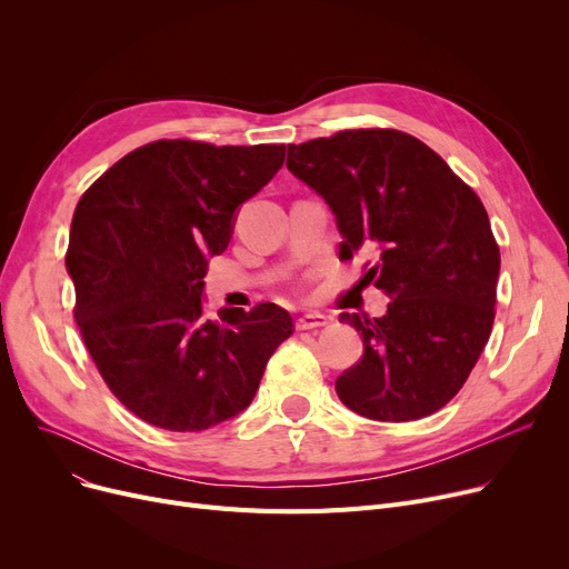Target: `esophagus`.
<instances>
[{"mask_svg": "<svg viewBox=\"0 0 569 569\" xmlns=\"http://www.w3.org/2000/svg\"><path fill=\"white\" fill-rule=\"evenodd\" d=\"M325 325H330V318L322 316V313H307V316L295 320V327H297V330H300V332L316 330V327H325Z\"/></svg>", "mask_w": 569, "mask_h": 569, "instance_id": "esophagus-1", "label": "esophagus"}]
</instances>
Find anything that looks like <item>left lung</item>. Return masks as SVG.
I'll return each mask as SVG.
<instances>
[{
	"mask_svg": "<svg viewBox=\"0 0 569 569\" xmlns=\"http://www.w3.org/2000/svg\"><path fill=\"white\" fill-rule=\"evenodd\" d=\"M288 170L337 217L339 256L371 253L382 318L341 313L365 352L339 399L378 422H410L452 401L496 318L500 251L487 209L431 147L397 129H350L288 144Z\"/></svg>",
	"mask_w": 569,
	"mask_h": 569,
	"instance_id": "1",
	"label": "left lung"
}]
</instances>
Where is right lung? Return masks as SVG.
<instances>
[{
  "label": "right lung",
  "mask_w": 569,
  "mask_h": 569,
  "mask_svg": "<svg viewBox=\"0 0 569 569\" xmlns=\"http://www.w3.org/2000/svg\"><path fill=\"white\" fill-rule=\"evenodd\" d=\"M286 144L157 140L108 168L76 204L67 269L76 322L110 392L147 425L204 431L242 412L295 325L264 302L202 313L209 256L234 209L283 166Z\"/></svg>",
  "instance_id": "add662e5"
}]
</instances>
